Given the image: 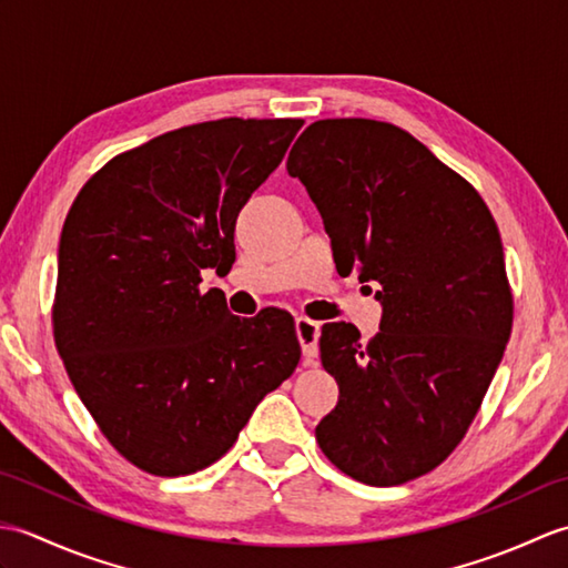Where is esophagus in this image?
<instances>
[{
	"label": "esophagus",
	"mask_w": 568,
	"mask_h": 568,
	"mask_svg": "<svg viewBox=\"0 0 568 568\" xmlns=\"http://www.w3.org/2000/svg\"><path fill=\"white\" fill-rule=\"evenodd\" d=\"M295 332H297L300 346H303L305 364L307 366H315L317 364V356H320V324L315 320L297 317L295 320Z\"/></svg>",
	"instance_id": "34e87169"
}]
</instances>
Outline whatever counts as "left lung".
Here are the masks:
<instances>
[{"label":"left lung","mask_w":568,"mask_h":568,"mask_svg":"<svg viewBox=\"0 0 568 568\" xmlns=\"http://www.w3.org/2000/svg\"><path fill=\"white\" fill-rule=\"evenodd\" d=\"M332 239L336 268L378 287L381 332L324 324L320 352L339 403L315 437L368 486L439 466L474 422L513 329L498 224L462 175L407 131L322 119L287 155Z\"/></svg>","instance_id":"1"}]
</instances>
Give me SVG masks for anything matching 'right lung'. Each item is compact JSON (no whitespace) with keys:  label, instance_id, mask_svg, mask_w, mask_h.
<instances>
[{"label":"right lung","instance_id":"1","mask_svg":"<svg viewBox=\"0 0 568 568\" xmlns=\"http://www.w3.org/2000/svg\"><path fill=\"white\" fill-rule=\"evenodd\" d=\"M303 119H216L116 155L72 202L58 246L53 332L82 405L153 476L222 458L293 376V320H239L202 271L234 261V226Z\"/></svg>","mask_w":568,"mask_h":568}]
</instances>
